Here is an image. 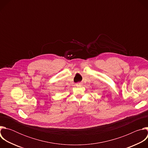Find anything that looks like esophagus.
I'll return each mask as SVG.
<instances>
[{"mask_svg":"<svg viewBox=\"0 0 148 148\" xmlns=\"http://www.w3.org/2000/svg\"><path fill=\"white\" fill-rule=\"evenodd\" d=\"M81 82H78V83H77V85H81Z\"/></svg>","mask_w":148,"mask_h":148,"instance_id":"34e87169","label":"esophagus"}]
</instances>
